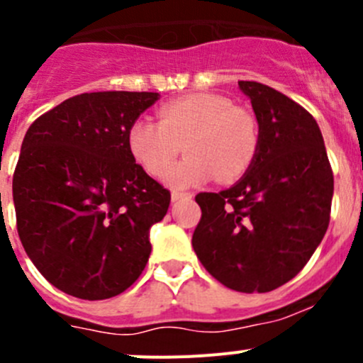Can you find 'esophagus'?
Wrapping results in <instances>:
<instances>
[{
	"instance_id": "esophagus-1",
	"label": "esophagus",
	"mask_w": 363,
	"mask_h": 363,
	"mask_svg": "<svg viewBox=\"0 0 363 363\" xmlns=\"http://www.w3.org/2000/svg\"><path fill=\"white\" fill-rule=\"evenodd\" d=\"M191 193H182V191H172V200L177 202V200H184V199H191Z\"/></svg>"
}]
</instances>
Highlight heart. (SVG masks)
Wrapping results in <instances>:
<instances>
[{"label":"heart","instance_id":"heart-1","mask_svg":"<svg viewBox=\"0 0 363 363\" xmlns=\"http://www.w3.org/2000/svg\"><path fill=\"white\" fill-rule=\"evenodd\" d=\"M157 118H136L125 142L133 160L152 177H163L182 149L188 157L168 174L175 188L214 177L232 182L245 175L259 152L255 117L220 94H189L163 104Z\"/></svg>","mask_w":363,"mask_h":363}]
</instances>
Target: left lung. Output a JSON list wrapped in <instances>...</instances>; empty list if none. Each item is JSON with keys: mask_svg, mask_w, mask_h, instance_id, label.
I'll return each mask as SVG.
<instances>
[{"mask_svg": "<svg viewBox=\"0 0 363 363\" xmlns=\"http://www.w3.org/2000/svg\"><path fill=\"white\" fill-rule=\"evenodd\" d=\"M259 122V152L220 193H199L193 250L228 289L267 293L303 269L325 238L333 172L315 118L275 88L239 81Z\"/></svg>", "mask_w": 363, "mask_h": 363, "instance_id": "8db88e82", "label": "left lung"}]
</instances>
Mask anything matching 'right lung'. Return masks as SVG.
<instances>
[{
	"instance_id": "right-lung-1",
	"label": "right lung",
	"mask_w": 363,
	"mask_h": 363,
	"mask_svg": "<svg viewBox=\"0 0 363 363\" xmlns=\"http://www.w3.org/2000/svg\"><path fill=\"white\" fill-rule=\"evenodd\" d=\"M156 92L74 96L40 115L21 145L12 193L28 257L56 289L106 300L131 287L170 191L128 150V128Z\"/></svg>"
}]
</instances>
